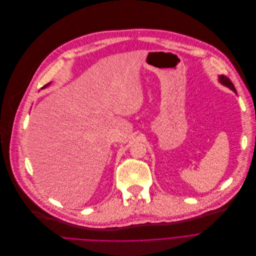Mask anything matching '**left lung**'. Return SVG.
I'll list each match as a JSON object with an SVG mask.
<instances>
[{
    "label": "left lung",
    "instance_id": "8db88e82",
    "mask_svg": "<svg viewBox=\"0 0 256 256\" xmlns=\"http://www.w3.org/2000/svg\"><path fill=\"white\" fill-rule=\"evenodd\" d=\"M218 80H219V82H220V84H222L223 86H225L229 88L231 90H233V92L237 94V92H236V88H235L234 84H232V82H231L227 76H223V74L218 76Z\"/></svg>",
    "mask_w": 256,
    "mask_h": 256
}]
</instances>
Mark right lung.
Here are the masks:
<instances>
[{
    "label": "right lung",
    "mask_w": 256,
    "mask_h": 256,
    "mask_svg": "<svg viewBox=\"0 0 256 256\" xmlns=\"http://www.w3.org/2000/svg\"><path fill=\"white\" fill-rule=\"evenodd\" d=\"M51 84V82H48V84H45V86H42V88H47V86H49V84Z\"/></svg>",
    "instance_id": "obj_1"
}]
</instances>
